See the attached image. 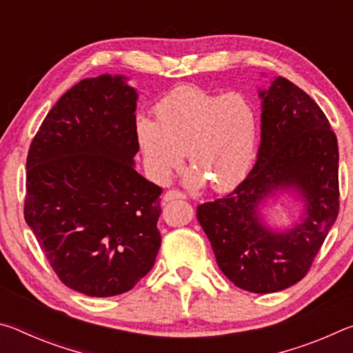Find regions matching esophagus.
Segmentation results:
<instances>
[{
    "instance_id": "esophagus-1",
    "label": "esophagus",
    "mask_w": 353,
    "mask_h": 353,
    "mask_svg": "<svg viewBox=\"0 0 353 353\" xmlns=\"http://www.w3.org/2000/svg\"><path fill=\"white\" fill-rule=\"evenodd\" d=\"M187 198V196H185L182 191H179V190H170V191H166L165 193V201H174V199H185Z\"/></svg>"
}]
</instances>
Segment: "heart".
I'll return each instance as SVG.
<instances>
[{
	"label": "heart",
	"mask_w": 353,
	"mask_h": 353,
	"mask_svg": "<svg viewBox=\"0 0 353 353\" xmlns=\"http://www.w3.org/2000/svg\"><path fill=\"white\" fill-rule=\"evenodd\" d=\"M259 119L240 93L212 94L198 87H179L154 107V121L139 118L135 137L151 174L170 179L182 155L194 174L216 191L234 188L254 162Z\"/></svg>",
	"instance_id": "1"
}]
</instances>
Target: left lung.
<instances>
[{
    "label": "left lung",
    "mask_w": 353,
    "mask_h": 353,
    "mask_svg": "<svg viewBox=\"0 0 353 353\" xmlns=\"http://www.w3.org/2000/svg\"><path fill=\"white\" fill-rule=\"evenodd\" d=\"M261 143L254 168L224 198L201 204L196 216L216 263L238 288L259 294L290 288L307 276L339 212L338 140L321 107L285 77L260 92ZM294 188L306 219L276 232L258 207Z\"/></svg>",
    "instance_id": "1"
}]
</instances>
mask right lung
<instances>
[{
  "instance_id": "right-lung-1",
  "label": "right lung",
  "mask_w": 353,
  "mask_h": 353,
  "mask_svg": "<svg viewBox=\"0 0 353 353\" xmlns=\"http://www.w3.org/2000/svg\"><path fill=\"white\" fill-rule=\"evenodd\" d=\"M137 93L123 76L76 83L29 146L25 219L59 280L92 297L152 270L162 188L134 168Z\"/></svg>"
}]
</instances>
